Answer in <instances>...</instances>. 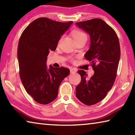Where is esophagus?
Returning a JSON list of instances; mask_svg holds the SVG:
<instances>
[{"instance_id":"obj_1","label":"esophagus","mask_w":135,"mask_h":135,"mask_svg":"<svg viewBox=\"0 0 135 135\" xmlns=\"http://www.w3.org/2000/svg\"><path fill=\"white\" fill-rule=\"evenodd\" d=\"M76 72H77V70L76 68H70V73L73 74V73H75Z\"/></svg>"}]
</instances>
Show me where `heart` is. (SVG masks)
<instances>
[{
  "instance_id": "b5f03b06",
  "label": "heart",
  "mask_w": 135,
  "mask_h": 135,
  "mask_svg": "<svg viewBox=\"0 0 135 135\" xmlns=\"http://www.w3.org/2000/svg\"><path fill=\"white\" fill-rule=\"evenodd\" d=\"M72 36L75 41H78L81 39H86L87 35L85 33L79 30H74L72 31Z\"/></svg>"
}]
</instances>
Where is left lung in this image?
Returning <instances> with one entry per match:
<instances>
[{
  "mask_svg": "<svg viewBox=\"0 0 135 135\" xmlns=\"http://www.w3.org/2000/svg\"><path fill=\"white\" fill-rule=\"evenodd\" d=\"M90 36L89 49L84 55L90 61L94 74L90 79L79 70L81 81L76 87V97L86 105L105 98L115 81L120 58V43L115 31L101 19L94 18L76 23Z\"/></svg>",
  "mask_w": 135,
  "mask_h": 135,
  "instance_id": "8db88e82",
  "label": "left lung"
}]
</instances>
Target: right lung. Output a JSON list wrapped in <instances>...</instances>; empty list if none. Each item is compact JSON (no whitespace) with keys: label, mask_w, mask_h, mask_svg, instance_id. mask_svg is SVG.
I'll use <instances>...</instances> for the list:
<instances>
[{"label":"right lung","mask_w":135,"mask_h":135,"mask_svg":"<svg viewBox=\"0 0 135 135\" xmlns=\"http://www.w3.org/2000/svg\"><path fill=\"white\" fill-rule=\"evenodd\" d=\"M73 21L61 22L39 18L22 32L18 46L20 76L25 89L36 102L48 104L56 99L59 86L70 74L64 67H47L49 51H55L59 39Z\"/></svg>","instance_id":"obj_1"}]
</instances>
